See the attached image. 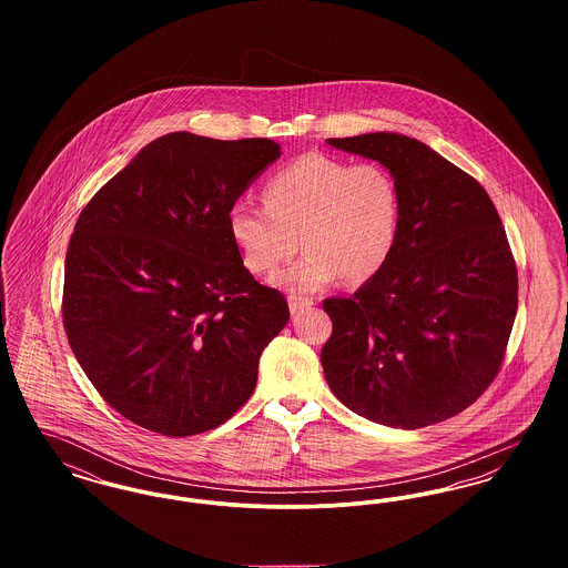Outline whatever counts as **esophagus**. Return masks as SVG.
Returning a JSON list of instances; mask_svg holds the SVG:
<instances>
[{"label": "esophagus", "mask_w": 568, "mask_h": 568, "mask_svg": "<svg viewBox=\"0 0 568 568\" xmlns=\"http://www.w3.org/2000/svg\"><path fill=\"white\" fill-rule=\"evenodd\" d=\"M313 306V300L311 297L290 296V311L292 315L302 313L304 308H311Z\"/></svg>", "instance_id": "34e87169"}]
</instances>
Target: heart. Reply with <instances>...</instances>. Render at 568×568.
Masks as SVG:
<instances>
[{
  "mask_svg": "<svg viewBox=\"0 0 568 568\" xmlns=\"http://www.w3.org/2000/svg\"><path fill=\"white\" fill-rule=\"evenodd\" d=\"M262 200L264 209L251 202L230 209V239L253 274L276 268L300 243L302 257L272 276L290 292H317L338 276L366 283L398 243L403 197L392 172L378 163L353 165L308 153L268 176Z\"/></svg>",
  "mask_w": 568,
  "mask_h": 568,
  "instance_id": "obj_1",
  "label": "heart"
}]
</instances>
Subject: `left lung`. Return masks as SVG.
<instances>
[{
	"mask_svg": "<svg viewBox=\"0 0 568 568\" xmlns=\"http://www.w3.org/2000/svg\"><path fill=\"white\" fill-rule=\"evenodd\" d=\"M398 183L403 221L385 268L327 297L322 366L353 413L417 430L473 405L494 381L517 313V268L487 191L428 144L394 134L327 138Z\"/></svg>",
	"mask_w": 568,
	"mask_h": 568,
	"instance_id": "1",
	"label": "left lung"
}]
</instances>
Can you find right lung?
<instances>
[{
  "instance_id": "obj_1",
  "label": "right lung",
  "mask_w": 568,
  "mask_h": 568,
  "mask_svg": "<svg viewBox=\"0 0 568 568\" xmlns=\"http://www.w3.org/2000/svg\"><path fill=\"white\" fill-rule=\"evenodd\" d=\"M278 158L268 138L172 132L140 149L79 216L65 334L100 396L135 426L206 433L251 398L290 308L244 268L227 213Z\"/></svg>"
}]
</instances>
